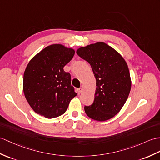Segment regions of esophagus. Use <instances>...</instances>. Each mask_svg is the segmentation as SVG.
<instances>
[{
    "label": "esophagus",
    "instance_id": "esophagus-1",
    "mask_svg": "<svg viewBox=\"0 0 160 160\" xmlns=\"http://www.w3.org/2000/svg\"><path fill=\"white\" fill-rule=\"evenodd\" d=\"M77 92H78V94H80L82 92V88H78L77 89Z\"/></svg>",
    "mask_w": 160,
    "mask_h": 160
}]
</instances>
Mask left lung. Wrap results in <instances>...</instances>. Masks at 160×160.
Instances as JSON below:
<instances>
[{
	"label": "left lung",
	"instance_id": "8db88e82",
	"mask_svg": "<svg viewBox=\"0 0 160 160\" xmlns=\"http://www.w3.org/2000/svg\"><path fill=\"white\" fill-rule=\"evenodd\" d=\"M76 53L91 65L96 79L94 102L84 106L85 112L92 119L108 120L121 110L131 90L127 63L119 53L103 42L81 47Z\"/></svg>",
	"mask_w": 160,
	"mask_h": 160
}]
</instances>
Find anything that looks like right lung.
Returning a JSON list of instances; mask_svg holds the SVG:
<instances>
[{"label": "right lung", "instance_id": "1", "mask_svg": "<svg viewBox=\"0 0 160 160\" xmlns=\"http://www.w3.org/2000/svg\"><path fill=\"white\" fill-rule=\"evenodd\" d=\"M74 54L72 48L53 44L29 61L24 73L23 91L36 113L48 118L61 116L76 96L71 75L63 69Z\"/></svg>", "mask_w": 160, "mask_h": 160}]
</instances>
